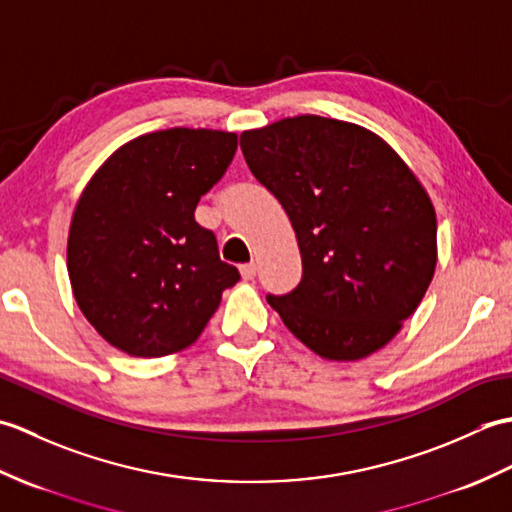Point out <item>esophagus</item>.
Segmentation results:
<instances>
[{
  "label": "esophagus",
  "mask_w": 512,
  "mask_h": 512,
  "mask_svg": "<svg viewBox=\"0 0 512 512\" xmlns=\"http://www.w3.org/2000/svg\"><path fill=\"white\" fill-rule=\"evenodd\" d=\"M239 273H242V277H244L246 281L255 279V275H257V264H255V262H250V264H242V266H239Z\"/></svg>",
  "instance_id": "esophagus-1"
}]
</instances>
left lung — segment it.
Segmentation results:
<instances>
[{"label":"left lung","instance_id":"obj_1","mask_svg":"<svg viewBox=\"0 0 512 512\" xmlns=\"http://www.w3.org/2000/svg\"><path fill=\"white\" fill-rule=\"evenodd\" d=\"M239 147L297 233L299 286L266 297L286 328L330 361L387 345L438 262L436 211L418 178L374 132L312 114L250 129Z\"/></svg>","mask_w":512,"mask_h":512}]
</instances>
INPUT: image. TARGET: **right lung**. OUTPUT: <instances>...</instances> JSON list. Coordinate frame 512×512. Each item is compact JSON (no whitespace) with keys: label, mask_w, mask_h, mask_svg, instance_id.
Instances as JSON below:
<instances>
[{"label":"right lung","mask_w":512,"mask_h":512,"mask_svg":"<svg viewBox=\"0 0 512 512\" xmlns=\"http://www.w3.org/2000/svg\"><path fill=\"white\" fill-rule=\"evenodd\" d=\"M237 136L173 127L116 149L83 189L68 235L74 299L94 330L129 356L189 347L239 281L195 206L220 180Z\"/></svg>","instance_id":"right-lung-1"}]
</instances>
